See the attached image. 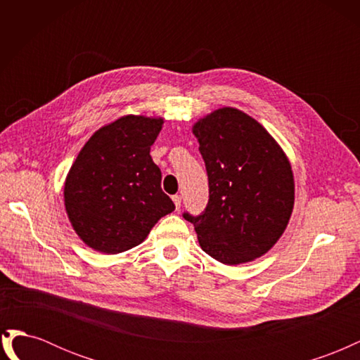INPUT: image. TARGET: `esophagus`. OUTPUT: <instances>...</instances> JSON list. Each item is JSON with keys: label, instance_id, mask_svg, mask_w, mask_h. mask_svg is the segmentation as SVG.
<instances>
[{"label": "esophagus", "instance_id": "obj_1", "mask_svg": "<svg viewBox=\"0 0 360 360\" xmlns=\"http://www.w3.org/2000/svg\"><path fill=\"white\" fill-rule=\"evenodd\" d=\"M172 201H174V204H176V209L179 210L180 205H181V197H180V195H174Z\"/></svg>", "mask_w": 360, "mask_h": 360}]
</instances>
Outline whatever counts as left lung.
Wrapping results in <instances>:
<instances>
[{
    "instance_id": "obj_1",
    "label": "left lung",
    "mask_w": 360,
    "mask_h": 360,
    "mask_svg": "<svg viewBox=\"0 0 360 360\" xmlns=\"http://www.w3.org/2000/svg\"><path fill=\"white\" fill-rule=\"evenodd\" d=\"M209 176V204L193 224L201 249L222 264L259 258L285 231L294 177L284 150L255 118L231 106L192 127Z\"/></svg>"
}]
</instances>
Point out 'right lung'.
Listing matches in <instances>:
<instances>
[{"mask_svg":"<svg viewBox=\"0 0 360 360\" xmlns=\"http://www.w3.org/2000/svg\"><path fill=\"white\" fill-rule=\"evenodd\" d=\"M162 124L160 117H120L96 130L70 167L64 205L75 233L97 252L138 246L176 209L150 156Z\"/></svg>","mask_w":360,"mask_h":360,"instance_id":"1","label":"right lung"}]
</instances>
